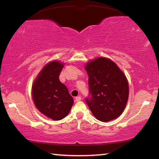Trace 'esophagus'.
<instances>
[{"mask_svg": "<svg viewBox=\"0 0 159 159\" xmlns=\"http://www.w3.org/2000/svg\"><path fill=\"white\" fill-rule=\"evenodd\" d=\"M75 100L76 102H78V101H80V100H81V98H80V96H77V97H75Z\"/></svg>", "mask_w": 159, "mask_h": 159, "instance_id": "obj_1", "label": "esophagus"}]
</instances>
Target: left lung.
I'll use <instances>...</instances> for the list:
<instances>
[{"instance_id": "8db88e82", "label": "left lung", "mask_w": 159, "mask_h": 159, "mask_svg": "<svg viewBox=\"0 0 159 159\" xmlns=\"http://www.w3.org/2000/svg\"><path fill=\"white\" fill-rule=\"evenodd\" d=\"M91 98L86 103L96 118L103 122L116 119L123 113L129 99V83L118 66L99 57L86 63Z\"/></svg>"}]
</instances>
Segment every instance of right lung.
<instances>
[{
	"label": "right lung",
	"mask_w": 159,
	"mask_h": 159,
	"mask_svg": "<svg viewBox=\"0 0 159 159\" xmlns=\"http://www.w3.org/2000/svg\"><path fill=\"white\" fill-rule=\"evenodd\" d=\"M64 64L53 61L43 66L32 85V97L40 112L54 120L63 119L70 112L73 98L59 80Z\"/></svg>",
	"instance_id": "obj_1"
}]
</instances>
